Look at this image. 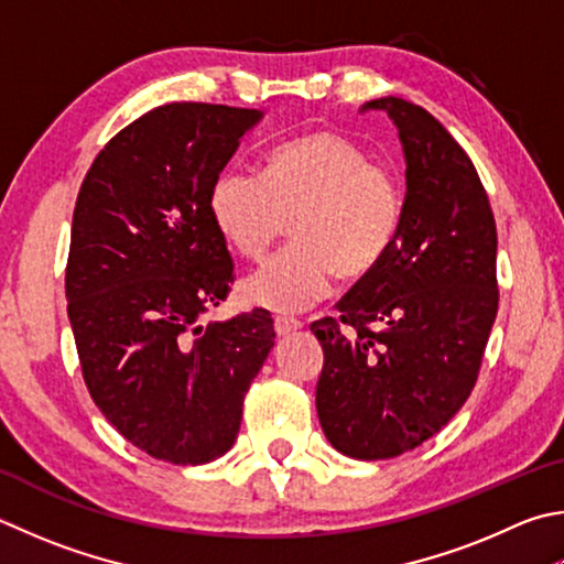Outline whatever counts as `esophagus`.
Masks as SVG:
<instances>
[{"label": "esophagus", "instance_id": "1", "mask_svg": "<svg viewBox=\"0 0 564 564\" xmlns=\"http://www.w3.org/2000/svg\"><path fill=\"white\" fill-rule=\"evenodd\" d=\"M273 327H275V335L283 337V335H291V333H295V330H301L303 323L295 321V317L279 315V317H275V321H273Z\"/></svg>", "mask_w": 564, "mask_h": 564}]
</instances>
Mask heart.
<instances>
[{
	"label": "heart",
	"instance_id": "1",
	"mask_svg": "<svg viewBox=\"0 0 564 564\" xmlns=\"http://www.w3.org/2000/svg\"><path fill=\"white\" fill-rule=\"evenodd\" d=\"M209 209L229 247L261 259L291 219L295 243L239 285L253 308L299 313L325 299L335 273L362 279L382 263L404 212L402 182L335 130L275 148L263 177L229 170L214 182Z\"/></svg>",
	"mask_w": 564,
	"mask_h": 564
}]
</instances>
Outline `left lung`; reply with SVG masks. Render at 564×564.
I'll return each mask as SVG.
<instances>
[{
    "label": "left lung",
    "mask_w": 564,
    "mask_h": 564,
    "mask_svg": "<svg viewBox=\"0 0 564 564\" xmlns=\"http://www.w3.org/2000/svg\"><path fill=\"white\" fill-rule=\"evenodd\" d=\"M406 162L399 234L375 271L315 321V406L337 452L394 458L442 432L474 389L498 313L496 219L474 162L432 112L377 98Z\"/></svg>",
    "instance_id": "1"
}]
</instances>
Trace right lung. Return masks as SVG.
Instances as JSON below:
<instances>
[{
    "label": "right lung",
    "instance_id": "right-lung-1",
    "mask_svg": "<svg viewBox=\"0 0 564 564\" xmlns=\"http://www.w3.org/2000/svg\"><path fill=\"white\" fill-rule=\"evenodd\" d=\"M261 118L160 106L98 152L76 199L66 301L86 387L132 446L167 464L229 452L273 347L263 308L202 323L234 281L212 187Z\"/></svg>",
    "mask_w": 564,
    "mask_h": 564
}]
</instances>
